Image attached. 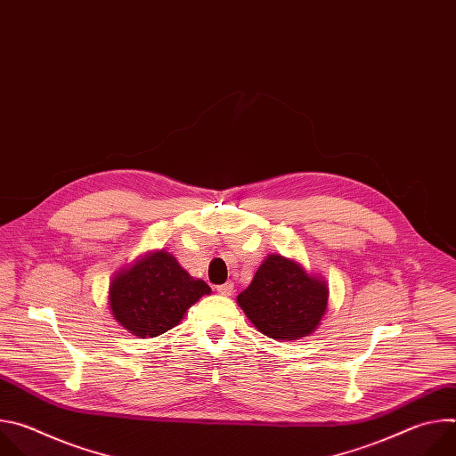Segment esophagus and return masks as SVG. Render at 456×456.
<instances>
[{
	"label": "esophagus",
	"instance_id": "obj_1",
	"mask_svg": "<svg viewBox=\"0 0 456 456\" xmlns=\"http://www.w3.org/2000/svg\"><path fill=\"white\" fill-rule=\"evenodd\" d=\"M216 290H218V294H222V296H231V294L234 292V283H232V281H227V283H224V285H218Z\"/></svg>",
	"mask_w": 456,
	"mask_h": 456
}]
</instances>
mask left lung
Here are the masks:
<instances>
[{"instance_id":"8db88e82","label":"left lung","mask_w":456,"mask_h":456,"mask_svg":"<svg viewBox=\"0 0 456 456\" xmlns=\"http://www.w3.org/2000/svg\"><path fill=\"white\" fill-rule=\"evenodd\" d=\"M236 303L262 334L296 341L317 330L327 314L329 285L296 259L269 254Z\"/></svg>"}]
</instances>
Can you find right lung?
Masks as SVG:
<instances>
[{"label": "right lung", "instance_id": "right-lung-1", "mask_svg": "<svg viewBox=\"0 0 456 456\" xmlns=\"http://www.w3.org/2000/svg\"><path fill=\"white\" fill-rule=\"evenodd\" d=\"M209 294L211 287L204 280L192 278L162 248L139 256L132 265L115 273L108 305L120 327L146 339L176 327L185 312Z\"/></svg>", "mask_w": 456, "mask_h": 456}]
</instances>
